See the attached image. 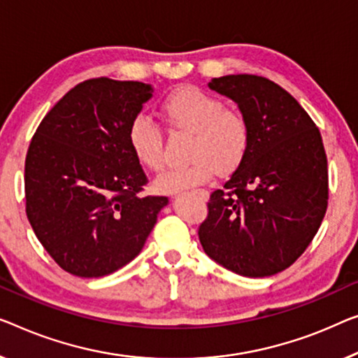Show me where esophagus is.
I'll return each instance as SVG.
<instances>
[{"mask_svg": "<svg viewBox=\"0 0 358 358\" xmlns=\"http://www.w3.org/2000/svg\"><path fill=\"white\" fill-rule=\"evenodd\" d=\"M196 194L199 196L202 201H207V199H209V191H206V189H196Z\"/></svg>", "mask_w": 358, "mask_h": 358, "instance_id": "esophagus-1", "label": "esophagus"}]
</instances>
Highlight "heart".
I'll list each match as a JSON object with an SVG mask.
<instances>
[{"label":"heart","mask_w":358,"mask_h":358,"mask_svg":"<svg viewBox=\"0 0 358 358\" xmlns=\"http://www.w3.org/2000/svg\"><path fill=\"white\" fill-rule=\"evenodd\" d=\"M161 112L173 130L191 133V161L157 177L154 188L159 193L191 189L207 183L215 172H236L246 161L252 140L250 122L241 110L225 108L217 96L197 87H180L162 99ZM127 141L143 167L152 172L165 167L162 131L149 117H133L127 128Z\"/></svg>","instance_id":"b5f03b06"}]
</instances>
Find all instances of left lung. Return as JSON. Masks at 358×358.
<instances>
[{
	"instance_id": "left-lung-1",
	"label": "left lung",
	"mask_w": 358,
	"mask_h": 358,
	"mask_svg": "<svg viewBox=\"0 0 358 358\" xmlns=\"http://www.w3.org/2000/svg\"><path fill=\"white\" fill-rule=\"evenodd\" d=\"M209 88L248 117L246 161L210 194L199 227L204 252L249 278L286 270L312 243L328 207V161L310 115L271 80L212 78Z\"/></svg>"
}]
</instances>
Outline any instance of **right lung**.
Returning <instances> with one entry per match:
<instances>
[{"label": "right lung", "mask_w": 358, "mask_h": 358, "mask_svg": "<svg viewBox=\"0 0 358 358\" xmlns=\"http://www.w3.org/2000/svg\"><path fill=\"white\" fill-rule=\"evenodd\" d=\"M151 85L85 80L36 128L25 157V212L46 252L69 273L99 278L131 262L169 204L141 196L148 178L127 128Z\"/></svg>", "instance_id": "add662e5"}]
</instances>
